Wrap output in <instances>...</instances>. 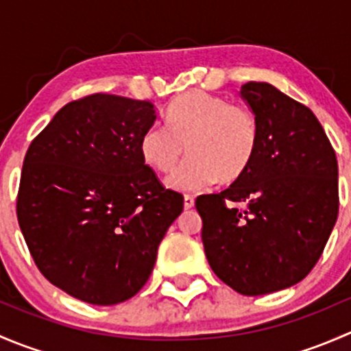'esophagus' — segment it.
<instances>
[{
  "label": "esophagus",
  "mask_w": 351,
  "mask_h": 351,
  "mask_svg": "<svg viewBox=\"0 0 351 351\" xmlns=\"http://www.w3.org/2000/svg\"><path fill=\"white\" fill-rule=\"evenodd\" d=\"M193 205H195V198H193L192 195H185V197H183V207H185V210L192 208Z\"/></svg>",
  "instance_id": "34e87169"
}]
</instances>
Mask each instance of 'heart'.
Masks as SVG:
<instances>
[{
  "label": "heart",
  "mask_w": 351,
  "mask_h": 351,
  "mask_svg": "<svg viewBox=\"0 0 351 351\" xmlns=\"http://www.w3.org/2000/svg\"><path fill=\"white\" fill-rule=\"evenodd\" d=\"M260 149V125L253 112L226 98L189 91L169 107L168 127L156 123L144 132L141 153L159 173H169L189 153L192 158L166 185L198 192L246 175Z\"/></svg>",
  "instance_id": "b5f03b06"
}]
</instances>
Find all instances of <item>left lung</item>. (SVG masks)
<instances>
[{
    "instance_id": "obj_1",
    "label": "left lung",
    "mask_w": 351,
    "mask_h": 351,
    "mask_svg": "<svg viewBox=\"0 0 351 351\" xmlns=\"http://www.w3.org/2000/svg\"><path fill=\"white\" fill-rule=\"evenodd\" d=\"M241 98L260 125L256 158L195 207L214 274L243 295H263L295 285L319 260L338 217V161L302 104L256 81L243 84Z\"/></svg>"
}]
</instances>
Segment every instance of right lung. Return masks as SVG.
<instances>
[{
	"label": "right lung",
	"mask_w": 351,
	"mask_h": 351,
	"mask_svg": "<svg viewBox=\"0 0 351 351\" xmlns=\"http://www.w3.org/2000/svg\"><path fill=\"white\" fill-rule=\"evenodd\" d=\"M151 101L90 95L62 107L32 141L16 215L38 270L74 299L113 306L136 295L183 210L141 153Z\"/></svg>",
	"instance_id": "add662e5"
}]
</instances>
